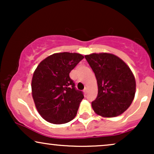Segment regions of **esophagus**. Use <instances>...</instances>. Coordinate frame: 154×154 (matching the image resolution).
I'll use <instances>...</instances> for the list:
<instances>
[{
  "label": "esophagus",
  "mask_w": 154,
  "mask_h": 154,
  "mask_svg": "<svg viewBox=\"0 0 154 154\" xmlns=\"http://www.w3.org/2000/svg\"><path fill=\"white\" fill-rule=\"evenodd\" d=\"M83 92H84V94L85 95L87 94V93H88V88H85V89H84V91H83Z\"/></svg>",
  "instance_id": "obj_1"
}]
</instances>
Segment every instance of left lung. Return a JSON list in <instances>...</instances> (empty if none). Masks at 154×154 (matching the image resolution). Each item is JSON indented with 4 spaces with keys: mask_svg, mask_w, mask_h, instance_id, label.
<instances>
[{
    "mask_svg": "<svg viewBox=\"0 0 154 154\" xmlns=\"http://www.w3.org/2000/svg\"><path fill=\"white\" fill-rule=\"evenodd\" d=\"M85 57L98 84V95L92 102L93 111L106 118L121 115L135 98L136 82L130 67L111 54H91Z\"/></svg>",
    "mask_w": 154,
    "mask_h": 154,
    "instance_id": "left-lung-1",
    "label": "left lung"
}]
</instances>
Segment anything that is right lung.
<instances>
[{"label":"right lung","instance_id":"1","mask_svg":"<svg viewBox=\"0 0 154 154\" xmlns=\"http://www.w3.org/2000/svg\"><path fill=\"white\" fill-rule=\"evenodd\" d=\"M84 56L77 53H57L43 60L32 79V95L39 114L56 125L72 121L84 98L69 77Z\"/></svg>","mask_w":154,"mask_h":154}]
</instances>
